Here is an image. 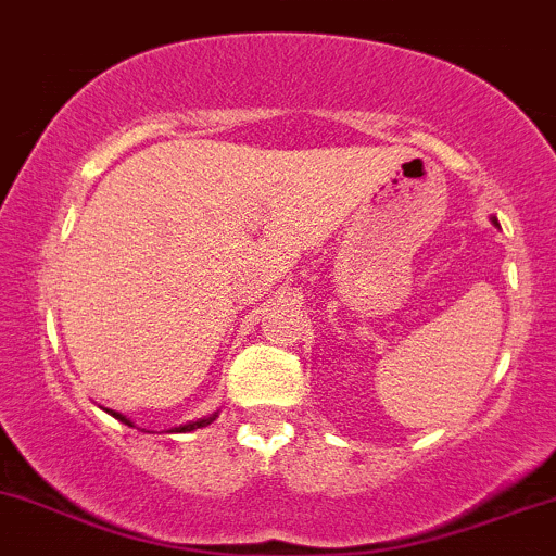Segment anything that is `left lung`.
<instances>
[{
	"mask_svg": "<svg viewBox=\"0 0 556 556\" xmlns=\"http://www.w3.org/2000/svg\"><path fill=\"white\" fill-rule=\"evenodd\" d=\"M491 222H493V227H498V222H496V218H491Z\"/></svg>",
	"mask_w": 556,
	"mask_h": 556,
	"instance_id": "8db88e82",
	"label": "left lung"
}]
</instances>
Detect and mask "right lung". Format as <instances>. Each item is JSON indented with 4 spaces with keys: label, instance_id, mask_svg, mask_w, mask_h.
<instances>
[{
    "label": "right lung",
    "instance_id": "right-lung-1",
    "mask_svg": "<svg viewBox=\"0 0 556 556\" xmlns=\"http://www.w3.org/2000/svg\"><path fill=\"white\" fill-rule=\"evenodd\" d=\"M105 412L110 414V417H115L118 419V422H124V425H129V427H134V422L129 417H126V414H121V412H113V408H105ZM218 417V412L216 414H208V417H203V419H194V422H187V425H179V427H174V430H168V432H192V430H198V427H208L213 419ZM150 432V430H148Z\"/></svg>",
    "mask_w": 556,
    "mask_h": 556
}]
</instances>
